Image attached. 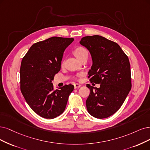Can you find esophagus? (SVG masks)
Segmentation results:
<instances>
[{
  "instance_id": "1",
  "label": "esophagus",
  "mask_w": 150,
  "mask_h": 150,
  "mask_svg": "<svg viewBox=\"0 0 150 150\" xmlns=\"http://www.w3.org/2000/svg\"><path fill=\"white\" fill-rule=\"evenodd\" d=\"M81 85L80 84H78V83H75L74 85V88H80Z\"/></svg>"
}]
</instances>
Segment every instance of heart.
I'll return each mask as SVG.
<instances>
[{
    "label": "heart",
    "instance_id": "1",
    "mask_svg": "<svg viewBox=\"0 0 150 150\" xmlns=\"http://www.w3.org/2000/svg\"><path fill=\"white\" fill-rule=\"evenodd\" d=\"M74 54L75 55V56L78 58L79 59H80L81 57H84L85 55H88V52L87 50L83 47H77L74 51ZM81 74H79L77 75L78 77L81 76Z\"/></svg>",
    "mask_w": 150,
    "mask_h": 150
}]
</instances>
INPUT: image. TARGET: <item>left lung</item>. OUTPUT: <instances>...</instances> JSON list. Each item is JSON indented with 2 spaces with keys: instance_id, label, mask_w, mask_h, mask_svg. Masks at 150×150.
Segmentation results:
<instances>
[{
  "instance_id": "8db88e82",
  "label": "left lung",
  "mask_w": 150,
  "mask_h": 150,
  "mask_svg": "<svg viewBox=\"0 0 150 150\" xmlns=\"http://www.w3.org/2000/svg\"><path fill=\"white\" fill-rule=\"evenodd\" d=\"M80 44L90 51L93 65L88 72L90 94L86 101L88 112L98 119L107 118L120 109L131 90L130 64L119 44L101 36L81 38Z\"/></svg>"
}]
</instances>
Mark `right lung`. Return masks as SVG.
<instances>
[{"label":"right lung","mask_w":150,"mask_h":150,"mask_svg":"<svg viewBox=\"0 0 150 150\" xmlns=\"http://www.w3.org/2000/svg\"><path fill=\"white\" fill-rule=\"evenodd\" d=\"M74 38L52 37L33 44L22 59L20 90L31 109L41 117L54 119L65 109L74 86L54 90L52 81L60 70L65 49Z\"/></svg>","instance_id":"1"}]
</instances>
